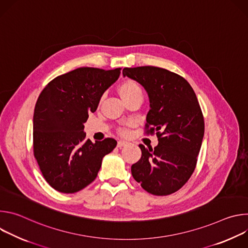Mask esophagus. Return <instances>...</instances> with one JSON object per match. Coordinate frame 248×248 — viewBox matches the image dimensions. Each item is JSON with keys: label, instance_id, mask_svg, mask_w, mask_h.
I'll list each match as a JSON object with an SVG mask.
<instances>
[{"label": "esophagus", "instance_id": "34e87169", "mask_svg": "<svg viewBox=\"0 0 248 248\" xmlns=\"http://www.w3.org/2000/svg\"><path fill=\"white\" fill-rule=\"evenodd\" d=\"M127 144H128V143L125 142V141H119V142H118V147H119V148H122V147L126 146Z\"/></svg>", "mask_w": 248, "mask_h": 248}]
</instances>
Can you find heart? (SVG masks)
<instances>
[{"instance_id": "obj_1", "label": "heart", "mask_w": 248, "mask_h": 248, "mask_svg": "<svg viewBox=\"0 0 248 248\" xmlns=\"http://www.w3.org/2000/svg\"><path fill=\"white\" fill-rule=\"evenodd\" d=\"M118 92L124 102L127 101L131 97L137 95V94H142V90H141V87L139 84L130 78L124 79L118 86ZM119 133L123 136H126L128 134V129L126 127H120L119 128Z\"/></svg>"}]
</instances>
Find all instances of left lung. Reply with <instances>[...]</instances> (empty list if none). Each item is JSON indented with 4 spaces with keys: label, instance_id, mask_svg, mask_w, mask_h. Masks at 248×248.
<instances>
[{
    "label": "left lung",
    "instance_id": "obj_1",
    "mask_svg": "<svg viewBox=\"0 0 248 248\" xmlns=\"http://www.w3.org/2000/svg\"><path fill=\"white\" fill-rule=\"evenodd\" d=\"M124 77L136 80L148 93L150 110L145 129L158 137V145H144L131 173L153 195H169L189 180L197 163L204 135V118L190 84L168 69L145 65L124 67Z\"/></svg>",
    "mask_w": 248,
    "mask_h": 248
}]
</instances>
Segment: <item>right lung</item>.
Listing matches in <instances>:
<instances>
[{
    "instance_id": "right-lung-1",
    "label": "right lung",
    "mask_w": 248,
    "mask_h": 248,
    "mask_svg": "<svg viewBox=\"0 0 248 248\" xmlns=\"http://www.w3.org/2000/svg\"><path fill=\"white\" fill-rule=\"evenodd\" d=\"M121 67H78L59 76L42 90L33 116V153L46 182L62 193L78 192L98 174L102 159L117 141L86 140L84 124Z\"/></svg>"
}]
</instances>
